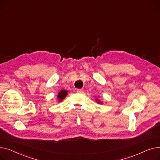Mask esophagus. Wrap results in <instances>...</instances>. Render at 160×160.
Segmentation results:
<instances>
[{
  "label": "esophagus",
  "instance_id": "34e87169",
  "mask_svg": "<svg viewBox=\"0 0 160 160\" xmlns=\"http://www.w3.org/2000/svg\"><path fill=\"white\" fill-rule=\"evenodd\" d=\"M77 92L79 93H83V90L82 89L78 88V89H77Z\"/></svg>",
  "mask_w": 160,
  "mask_h": 160
}]
</instances>
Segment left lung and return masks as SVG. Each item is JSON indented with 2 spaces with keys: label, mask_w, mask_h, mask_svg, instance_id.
Instances as JSON below:
<instances>
[{
  "label": "left lung",
  "mask_w": 160,
  "mask_h": 160,
  "mask_svg": "<svg viewBox=\"0 0 160 160\" xmlns=\"http://www.w3.org/2000/svg\"><path fill=\"white\" fill-rule=\"evenodd\" d=\"M98 101V102H99V100H98V99H97Z\"/></svg>",
  "instance_id": "1"
}]
</instances>
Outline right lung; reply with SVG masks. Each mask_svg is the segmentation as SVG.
Returning <instances> with one entry per match:
<instances>
[{"mask_svg": "<svg viewBox=\"0 0 160 160\" xmlns=\"http://www.w3.org/2000/svg\"><path fill=\"white\" fill-rule=\"evenodd\" d=\"M67 93L68 91H66V90H61L58 94V99H59V101H61L62 99H63L67 95Z\"/></svg>", "mask_w": 160, "mask_h": 160, "instance_id": "right-lung-1", "label": "right lung"}]
</instances>
